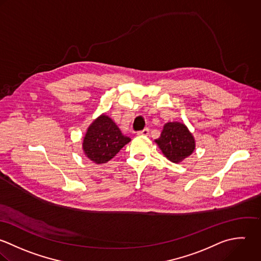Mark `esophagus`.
Listing matches in <instances>:
<instances>
[{"label":"esophagus","instance_id":"obj_1","mask_svg":"<svg viewBox=\"0 0 261 261\" xmlns=\"http://www.w3.org/2000/svg\"><path fill=\"white\" fill-rule=\"evenodd\" d=\"M148 133H149V129L145 128V129L141 130V131H138L137 135H144V136H146V135H148Z\"/></svg>","mask_w":261,"mask_h":261}]
</instances>
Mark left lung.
<instances>
[{
	"instance_id": "left-lung-1",
	"label": "left lung",
	"mask_w": 261,
	"mask_h": 261,
	"mask_svg": "<svg viewBox=\"0 0 261 261\" xmlns=\"http://www.w3.org/2000/svg\"><path fill=\"white\" fill-rule=\"evenodd\" d=\"M164 155L172 163H180L195 149V140L186 125L179 122L165 124L159 139L155 140Z\"/></svg>"
}]
</instances>
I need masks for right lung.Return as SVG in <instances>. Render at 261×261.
I'll return each instance as SVG.
<instances>
[{"mask_svg": "<svg viewBox=\"0 0 261 261\" xmlns=\"http://www.w3.org/2000/svg\"><path fill=\"white\" fill-rule=\"evenodd\" d=\"M116 123L102 114L88 127L82 147L85 155L95 164H106L112 160L128 142Z\"/></svg>", "mask_w": 261, "mask_h": 261, "instance_id": "right-lung-1", "label": "right lung"}]
</instances>
